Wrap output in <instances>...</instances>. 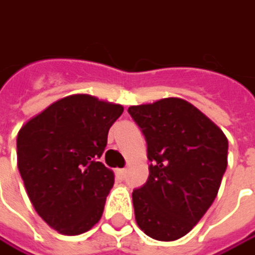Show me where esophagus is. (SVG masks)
I'll return each mask as SVG.
<instances>
[{
  "instance_id": "esophagus-1",
  "label": "esophagus",
  "mask_w": 255,
  "mask_h": 255,
  "mask_svg": "<svg viewBox=\"0 0 255 255\" xmlns=\"http://www.w3.org/2000/svg\"><path fill=\"white\" fill-rule=\"evenodd\" d=\"M115 173H117V177H118L120 180H124L126 176H127V170H126V169H118Z\"/></svg>"
}]
</instances>
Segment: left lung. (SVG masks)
Wrapping results in <instances>:
<instances>
[{
    "label": "left lung",
    "instance_id": "left-lung-1",
    "mask_svg": "<svg viewBox=\"0 0 255 255\" xmlns=\"http://www.w3.org/2000/svg\"><path fill=\"white\" fill-rule=\"evenodd\" d=\"M150 160L145 185L132 192L137 225L157 241L186 235L215 201L228 164V140L180 98L128 108Z\"/></svg>",
    "mask_w": 255,
    "mask_h": 255
}]
</instances>
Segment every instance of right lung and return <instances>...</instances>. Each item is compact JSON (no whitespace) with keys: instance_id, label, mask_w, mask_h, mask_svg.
Segmentation results:
<instances>
[{"instance_id":"right-lung-1","label":"right lung","mask_w":255,"mask_h":255,"mask_svg":"<svg viewBox=\"0 0 255 255\" xmlns=\"http://www.w3.org/2000/svg\"><path fill=\"white\" fill-rule=\"evenodd\" d=\"M123 111L120 104L76 94L53 102L18 131L17 166L50 228L79 235L101 219L114 173L98 160Z\"/></svg>"}]
</instances>
